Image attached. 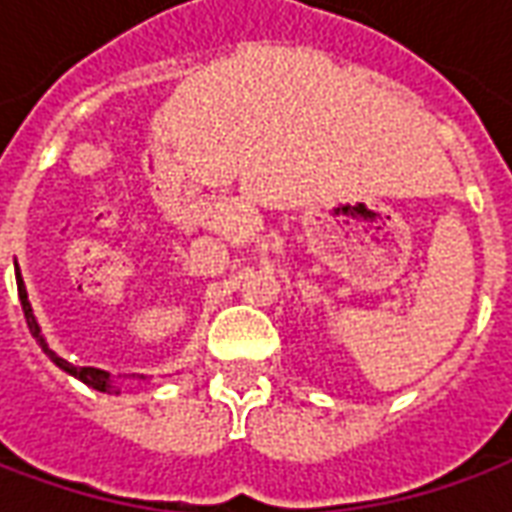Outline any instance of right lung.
Listing matches in <instances>:
<instances>
[{
    "label": "right lung",
    "mask_w": 512,
    "mask_h": 512,
    "mask_svg": "<svg viewBox=\"0 0 512 512\" xmlns=\"http://www.w3.org/2000/svg\"><path fill=\"white\" fill-rule=\"evenodd\" d=\"M16 282H18V299H21V310H24V318H27L29 332H32V337H35V340H38V345L43 348V354L49 356L51 362L60 367V370H65L68 376L79 378L82 384L93 386V389H98V392H106V395H120V386H115V381H112V376H109L106 370H98V367H76L51 351L49 345H46V340H43V334H40V326H38V321H35V315H32V304H29V299H27V288H24V279H21V271H18V266H16Z\"/></svg>",
    "instance_id": "right-lung-1"
}]
</instances>
